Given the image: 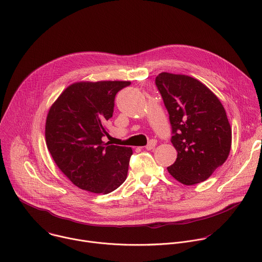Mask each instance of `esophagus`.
Instances as JSON below:
<instances>
[{
  "instance_id": "esophagus-1",
  "label": "esophagus",
  "mask_w": 262,
  "mask_h": 262,
  "mask_svg": "<svg viewBox=\"0 0 262 262\" xmlns=\"http://www.w3.org/2000/svg\"><path fill=\"white\" fill-rule=\"evenodd\" d=\"M156 145H157V142H156L155 140H151V141L148 143V145L146 146V149H147V150H152V149L155 148Z\"/></svg>"
}]
</instances>
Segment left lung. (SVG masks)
I'll list each match as a JSON object with an SVG mask.
<instances>
[{"instance_id":"1","label":"left lung","mask_w":262,"mask_h":262,"mask_svg":"<svg viewBox=\"0 0 262 262\" xmlns=\"http://www.w3.org/2000/svg\"><path fill=\"white\" fill-rule=\"evenodd\" d=\"M169 114L171 143L178 151L168 172L192 186L206 181L229 157L232 128L219 98L188 75L162 72L155 79Z\"/></svg>"}]
</instances>
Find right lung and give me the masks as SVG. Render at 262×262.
<instances>
[{
  "label": "right lung",
  "instance_id": "1",
  "mask_svg": "<svg viewBox=\"0 0 262 262\" xmlns=\"http://www.w3.org/2000/svg\"><path fill=\"white\" fill-rule=\"evenodd\" d=\"M130 81H80L69 85L51 106L46 143L60 170L78 188L108 194L126 180L133 150L104 144L106 121L116 94Z\"/></svg>",
  "mask_w": 262,
  "mask_h": 262
}]
</instances>
